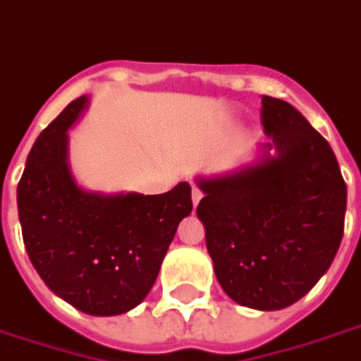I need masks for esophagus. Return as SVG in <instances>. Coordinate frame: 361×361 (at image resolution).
Masks as SVG:
<instances>
[{
	"mask_svg": "<svg viewBox=\"0 0 361 361\" xmlns=\"http://www.w3.org/2000/svg\"><path fill=\"white\" fill-rule=\"evenodd\" d=\"M191 199H193V204L197 207L199 202H201L202 199V191L199 188H193V191H191Z\"/></svg>",
	"mask_w": 361,
	"mask_h": 361,
	"instance_id": "34e87169",
	"label": "esophagus"
}]
</instances>
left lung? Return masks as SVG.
<instances>
[{"mask_svg": "<svg viewBox=\"0 0 361 361\" xmlns=\"http://www.w3.org/2000/svg\"><path fill=\"white\" fill-rule=\"evenodd\" d=\"M276 157L199 180L208 255L221 289L255 310L300 300L329 269L344 233L346 183L322 133L283 99L262 95Z\"/></svg>", "mask_w": 361, "mask_h": 361, "instance_id": "left-lung-1", "label": "left lung"}]
</instances>
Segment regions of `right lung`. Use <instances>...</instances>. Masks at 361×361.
<instances>
[{"mask_svg":"<svg viewBox=\"0 0 361 361\" xmlns=\"http://www.w3.org/2000/svg\"><path fill=\"white\" fill-rule=\"evenodd\" d=\"M78 97L32 147L17 188L18 220L32 266L84 314L118 316L149 295L178 224L191 214V185L162 195L87 193L66 164V130Z\"/></svg>","mask_w":361,"mask_h":361,"instance_id":"right-lung-1","label":"right lung"}]
</instances>
